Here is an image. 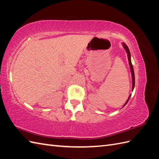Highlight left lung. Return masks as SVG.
Returning <instances> with one entry per match:
<instances>
[{
  "label": "left lung",
  "mask_w": 159,
  "mask_h": 159,
  "mask_svg": "<svg viewBox=\"0 0 159 159\" xmlns=\"http://www.w3.org/2000/svg\"><path fill=\"white\" fill-rule=\"evenodd\" d=\"M123 46V48L125 49V51H126V52L127 53V57H128V61H129V66H130V70H131V76H132V91L134 90V87H135V75H134V67H133V65H132V63H131V54H130V51H129V49L128 47L126 45V44L123 43V44H122ZM131 95H129V96L128 98V99L127 100V102H125V104L123 105V107L126 105L127 104L128 101L130 99V97H131Z\"/></svg>",
  "instance_id": "left-lung-1"
}]
</instances>
